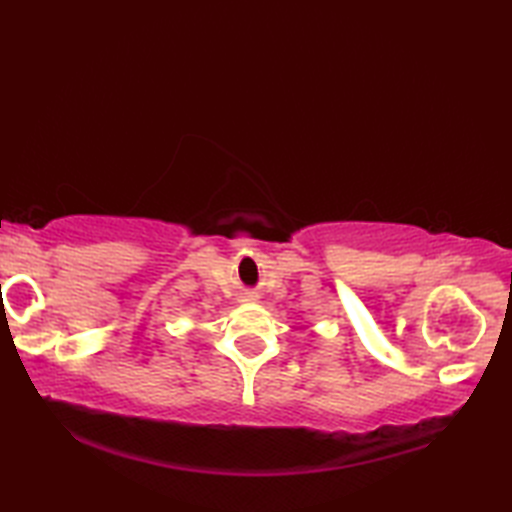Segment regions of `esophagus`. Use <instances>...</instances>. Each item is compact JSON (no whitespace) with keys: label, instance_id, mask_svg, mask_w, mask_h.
<instances>
[{"label":"esophagus","instance_id":"obj_1","mask_svg":"<svg viewBox=\"0 0 512 512\" xmlns=\"http://www.w3.org/2000/svg\"><path fill=\"white\" fill-rule=\"evenodd\" d=\"M250 297H253V295H250Z\"/></svg>","mask_w":512,"mask_h":512}]
</instances>
